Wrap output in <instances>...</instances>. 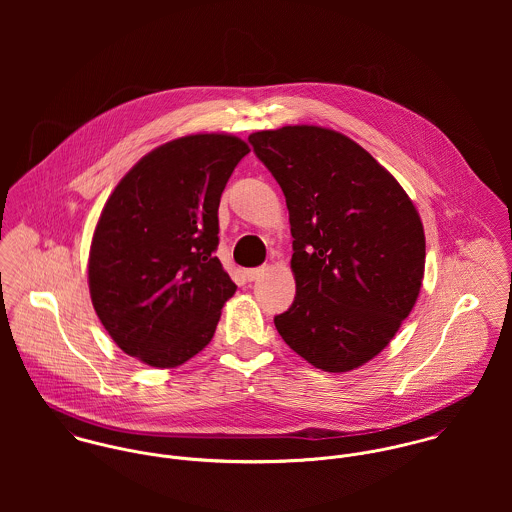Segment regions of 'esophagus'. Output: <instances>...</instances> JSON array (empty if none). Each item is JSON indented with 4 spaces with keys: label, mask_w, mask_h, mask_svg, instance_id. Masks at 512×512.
Masks as SVG:
<instances>
[{
    "label": "esophagus",
    "mask_w": 512,
    "mask_h": 512,
    "mask_svg": "<svg viewBox=\"0 0 512 512\" xmlns=\"http://www.w3.org/2000/svg\"><path fill=\"white\" fill-rule=\"evenodd\" d=\"M268 272V266H260V268H252V270H246V278L250 280V282H254V280H258L260 276H264Z\"/></svg>",
    "instance_id": "1"
}]
</instances>
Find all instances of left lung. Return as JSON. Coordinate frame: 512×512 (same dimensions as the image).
I'll use <instances>...</instances> for the list:
<instances>
[{
  "label": "left lung",
  "instance_id": "left-lung-1",
  "mask_svg": "<svg viewBox=\"0 0 512 512\" xmlns=\"http://www.w3.org/2000/svg\"><path fill=\"white\" fill-rule=\"evenodd\" d=\"M248 142L286 195L292 307L274 317L299 357L327 372L374 359L422 288L426 236L400 183L351 138L284 126Z\"/></svg>",
  "mask_w": 512,
  "mask_h": 512
}]
</instances>
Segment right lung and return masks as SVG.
I'll return each mask as SVG.
<instances>
[{"label": "right lung", "instance_id": "add662e5", "mask_svg": "<svg viewBox=\"0 0 512 512\" xmlns=\"http://www.w3.org/2000/svg\"><path fill=\"white\" fill-rule=\"evenodd\" d=\"M248 151L228 134L185 136L149 151L108 197L90 244L88 288L126 355L173 368L213 339L236 292L213 254L220 195Z\"/></svg>", "mask_w": 512, "mask_h": 512}]
</instances>
